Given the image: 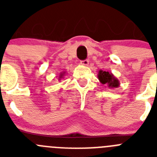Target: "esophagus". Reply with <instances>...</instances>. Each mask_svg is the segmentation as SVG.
<instances>
[{
  "mask_svg": "<svg viewBox=\"0 0 157 157\" xmlns=\"http://www.w3.org/2000/svg\"><path fill=\"white\" fill-rule=\"evenodd\" d=\"M80 63H81L82 65H83V66H88V65H89V60H88V59L82 60V61H80Z\"/></svg>",
  "mask_w": 157,
  "mask_h": 157,
  "instance_id": "1",
  "label": "esophagus"
}]
</instances>
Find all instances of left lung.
Here are the masks:
<instances>
[{"mask_svg":"<svg viewBox=\"0 0 157 157\" xmlns=\"http://www.w3.org/2000/svg\"><path fill=\"white\" fill-rule=\"evenodd\" d=\"M98 77L100 82L107 86L110 89L118 88L120 85L119 79L115 77V75L112 74V72L104 71L102 70H100L98 72Z\"/></svg>","mask_w":157,"mask_h":157,"instance_id":"8db88e82","label":"left lung"}]
</instances>
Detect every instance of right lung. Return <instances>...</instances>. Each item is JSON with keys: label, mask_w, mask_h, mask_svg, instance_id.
I'll return each instance as SVG.
<instances>
[{"label": "right lung", "mask_w": 157, "mask_h": 157, "mask_svg": "<svg viewBox=\"0 0 157 157\" xmlns=\"http://www.w3.org/2000/svg\"><path fill=\"white\" fill-rule=\"evenodd\" d=\"M64 74H65V71H63L60 73V75H59V80H60L62 78H63V76H64Z\"/></svg>", "instance_id": "add662e5"}]
</instances>
